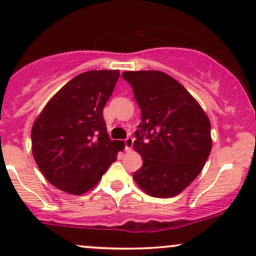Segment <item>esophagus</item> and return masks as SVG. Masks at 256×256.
I'll use <instances>...</instances> for the list:
<instances>
[{"mask_svg": "<svg viewBox=\"0 0 256 256\" xmlns=\"http://www.w3.org/2000/svg\"><path fill=\"white\" fill-rule=\"evenodd\" d=\"M124 142H125V151H130L131 148H132V144H134V138H128L124 140Z\"/></svg>", "mask_w": 256, "mask_h": 256, "instance_id": "1", "label": "esophagus"}]
</instances>
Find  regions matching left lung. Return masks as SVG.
Wrapping results in <instances>:
<instances>
[{"instance_id":"1","label":"left lung","mask_w":256,"mask_h":256,"mask_svg":"<svg viewBox=\"0 0 256 256\" xmlns=\"http://www.w3.org/2000/svg\"><path fill=\"white\" fill-rule=\"evenodd\" d=\"M122 78L141 110L134 147L144 164L134 180L152 197L177 196L210 154V121L186 88L164 72H124Z\"/></svg>"}]
</instances>
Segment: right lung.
<instances>
[{
  "mask_svg": "<svg viewBox=\"0 0 256 256\" xmlns=\"http://www.w3.org/2000/svg\"><path fill=\"white\" fill-rule=\"evenodd\" d=\"M118 70H89L66 82L48 102L32 128L36 164L60 190L80 196L94 188L118 152L102 110L118 82Z\"/></svg>",
  "mask_w": 256,
  "mask_h": 256,
  "instance_id": "right-lung-1",
  "label": "right lung"
}]
</instances>
